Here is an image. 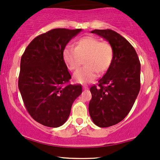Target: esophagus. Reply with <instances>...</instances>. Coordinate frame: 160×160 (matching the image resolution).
Listing matches in <instances>:
<instances>
[{
    "label": "esophagus",
    "mask_w": 160,
    "mask_h": 160,
    "mask_svg": "<svg viewBox=\"0 0 160 160\" xmlns=\"http://www.w3.org/2000/svg\"><path fill=\"white\" fill-rule=\"evenodd\" d=\"M83 88H84V89H88V86H86V85H85V86L83 87Z\"/></svg>",
    "instance_id": "34e87169"
}]
</instances>
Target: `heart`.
Listing matches in <instances>:
<instances>
[{
	"label": "heart",
	"mask_w": 160,
	"mask_h": 160,
	"mask_svg": "<svg viewBox=\"0 0 160 160\" xmlns=\"http://www.w3.org/2000/svg\"><path fill=\"white\" fill-rule=\"evenodd\" d=\"M113 49L108 41H100L93 36H86L76 42V47L68 45L62 52V58L71 71L77 70L84 60L85 65L74 73L77 82H90L98 73L108 70L112 62Z\"/></svg>",
	"instance_id": "b5f03b06"
}]
</instances>
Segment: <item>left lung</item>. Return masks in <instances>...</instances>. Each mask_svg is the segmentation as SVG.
Masks as SVG:
<instances>
[{
    "instance_id": "left-lung-1",
    "label": "left lung",
    "mask_w": 160,
    "mask_h": 160,
    "mask_svg": "<svg viewBox=\"0 0 160 160\" xmlns=\"http://www.w3.org/2000/svg\"><path fill=\"white\" fill-rule=\"evenodd\" d=\"M112 46V62L98 86L91 87L89 115L100 128L123 120L132 108L141 88V63L134 47L112 30H94Z\"/></svg>"
}]
</instances>
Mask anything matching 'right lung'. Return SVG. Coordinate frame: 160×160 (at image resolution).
I'll return each instance as SVG.
<instances>
[{
  "mask_svg": "<svg viewBox=\"0 0 160 160\" xmlns=\"http://www.w3.org/2000/svg\"><path fill=\"white\" fill-rule=\"evenodd\" d=\"M82 29L56 28L36 37L21 58L18 87L28 112L49 128L62 125L73 102L82 92L70 84L71 76L62 58L67 43Z\"/></svg>",
  "mask_w": 160,
  "mask_h": 160,
  "instance_id": "1",
  "label": "right lung"
}]
</instances>
